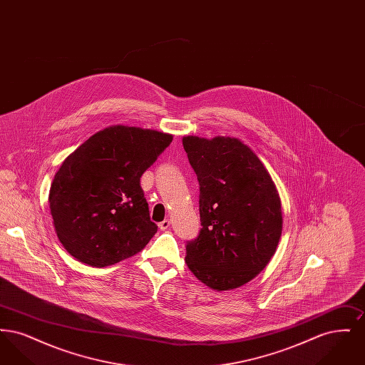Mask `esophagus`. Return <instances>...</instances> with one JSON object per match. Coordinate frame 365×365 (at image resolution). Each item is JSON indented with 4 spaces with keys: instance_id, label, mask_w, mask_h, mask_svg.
<instances>
[{
    "instance_id": "esophagus-1",
    "label": "esophagus",
    "mask_w": 365,
    "mask_h": 365,
    "mask_svg": "<svg viewBox=\"0 0 365 365\" xmlns=\"http://www.w3.org/2000/svg\"><path fill=\"white\" fill-rule=\"evenodd\" d=\"M170 226H171V220H170V219H164L161 223H158V228H160L161 231H165Z\"/></svg>"
}]
</instances>
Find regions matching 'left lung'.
Here are the masks:
<instances>
[{
    "label": "left lung",
    "instance_id": "obj_1",
    "mask_svg": "<svg viewBox=\"0 0 365 365\" xmlns=\"http://www.w3.org/2000/svg\"><path fill=\"white\" fill-rule=\"evenodd\" d=\"M200 182V235L187 242L186 264L217 292L256 278L282 235L278 189L257 155L241 139L183 137Z\"/></svg>",
    "mask_w": 365,
    "mask_h": 365
}]
</instances>
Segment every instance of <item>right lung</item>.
Wrapping results in <instances>:
<instances>
[{
  "mask_svg": "<svg viewBox=\"0 0 365 365\" xmlns=\"http://www.w3.org/2000/svg\"><path fill=\"white\" fill-rule=\"evenodd\" d=\"M156 130L109 125L85 140L54 175L49 208L72 257L108 267L140 252L157 232L140 176L173 142Z\"/></svg>",
  "mask_w": 365,
  "mask_h": 365,
  "instance_id": "right-lung-1",
  "label": "right lung"
}]
</instances>
